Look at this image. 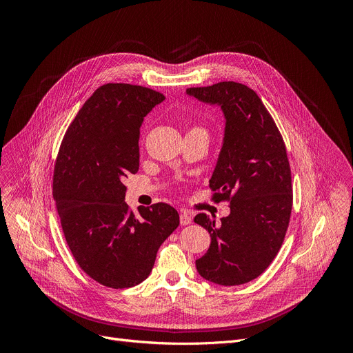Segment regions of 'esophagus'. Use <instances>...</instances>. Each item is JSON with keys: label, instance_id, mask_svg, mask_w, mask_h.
<instances>
[{"label": "esophagus", "instance_id": "esophagus-1", "mask_svg": "<svg viewBox=\"0 0 353 353\" xmlns=\"http://www.w3.org/2000/svg\"><path fill=\"white\" fill-rule=\"evenodd\" d=\"M191 222H192V215L188 211H181L180 212V223L183 226H185V225H190Z\"/></svg>", "mask_w": 353, "mask_h": 353}]
</instances>
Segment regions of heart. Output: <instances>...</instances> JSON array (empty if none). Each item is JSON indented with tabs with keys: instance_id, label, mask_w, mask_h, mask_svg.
Masks as SVG:
<instances>
[{
	"instance_id": "heart-1",
	"label": "heart",
	"mask_w": 353,
	"mask_h": 353,
	"mask_svg": "<svg viewBox=\"0 0 353 353\" xmlns=\"http://www.w3.org/2000/svg\"><path fill=\"white\" fill-rule=\"evenodd\" d=\"M190 131H192V132H201V134H207L208 135V132H207V130L204 128V127H192Z\"/></svg>"
}]
</instances>
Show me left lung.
Returning a JSON list of instances; mask_svg holds the SVG:
<instances>
[{
    "label": "left lung",
    "instance_id": "obj_1",
    "mask_svg": "<svg viewBox=\"0 0 353 353\" xmlns=\"http://www.w3.org/2000/svg\"><path fill=\"white\" fill-rule=\"evenodd\" d=\"M187 93L219 105L226 119L210 187L214 203H230V214L221 223L207 214L194 218L211 234L208 251L195 261L196 271L223 286L247 283L274 261L289 226L293 192L286 146L251 88L229 81L188 88Z\"/></svg>",
    "mask_w": 353,
    "mask_h": 353
}]
</instances>
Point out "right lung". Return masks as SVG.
<instances>
[{
	"label": "right lung",
	"mask_w": 353,
	"mask_h": 353,
	"mask_svg": "<svg viewBox=\"0 0 353 353\" xmlns=\"http://www.w3.org/2000/svg\"><path fill=\"white\" fill-rule=\"evenodd\" d=\"M139 85L97 88L70 124L54 165L53 196L65 241L81 270L100 285L124 289L154 268L161 244L177 229V211L165 203H124V179L139 168V128L163 102Z\"/></svg>",
	"instance_id": "add662e5"
}]
</instances>
